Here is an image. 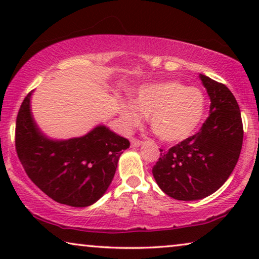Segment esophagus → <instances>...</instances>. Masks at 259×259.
Returning <instances> with one entry per match:
<instances>
[{
  "mask_svg": "<svg viewBox=\"0 0 259 259\" xmlns=\"http://www.w3.org/2000/svg\"><path fill=\"white\" fill-rule=\"evenodd\" d=\"M131 145H132L133 147H139L141 145V141L139 139H137V138H132V139H131Z\"/></svg>",
  "mask_w": 259,
  "mask_h": 259,
  "instance_id": "1",
  "label": "esophagus"
}]
</instances>
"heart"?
Here are the masks:
<instances>
[{
	"label": "heart",
	"mask_w": 259,
	"mask_h": 259,
	"mask_svg": "<svg viewBox=\"0 0 259 259\" xmlns=\"http://www.w3.org/2000/svg\"><path fill=\"white\" fill-rule=\"evenodd\" d=\"M120 112L128 127L138 125L141 114L150 115L152 130L161 140L178 143L199 127L205 113V97L198 88L168 81L141 87L134 105H122Z\"/></svg>",
	"instance_id": "1"
}]
</instances>
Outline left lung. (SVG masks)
Masks as SVG:
<instances>
[{
    "mask_svg": "<svg viewBox=\"0 0 259 259\" xmlns=\"http://www.w3.org/2000/svg\"><path fill=\"white\" fill-rule=\"evenodd\" d=\"M210 97V115L200 131L180 141L152 168L159 187L177 200H198L224 184L238 161L243 145L239 106L225 84L200 74Z\"/></svg>",
    "mask_w": 259,
    "mask_h": 259,
    "instance_id": "left-lung-1",
    "label": "left lung"
}]
</instances>
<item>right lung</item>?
I'll return each instance as SVG.
<instances>
[{
    "mask_svg": "<svg viewBox=\"0 0 259 259\" xmlns=\"http://www.w3.org/2000/svg\"><path fill=\"white\" fill-rule=\"evenodd\" d=\"M31 92L17 113L15 147L31 182L53 200L86 207L104 196L118 160L130 141L106 126L81 138L51 140L40 132L30 112Z\"/></svg>",
    "mask_w": 259,
    "mask_h": 259,
    "instance_id": "obj_1",
    "label": "right lung"
}]
</instances>
